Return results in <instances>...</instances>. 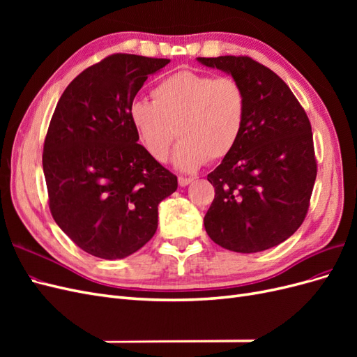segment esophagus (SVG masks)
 <instances>
[{"label": "esophagus", "instance_id": "obj_1", "mask_svg": "<svg viewBox=\"0 0 357 357\" xmlns=\"http://www.w3.org/2000/svg\"><path fill=\"white\" fill-rule=\"evenodd\" d=\"M192 181H193V178H190V177H178V185H180L181 188H185V186L190 185Z\"/></svg>", "mask_w": 357, "mask_h": 357}]
</instances>
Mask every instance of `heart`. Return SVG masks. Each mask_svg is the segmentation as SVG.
<instances>
[{"mask_svg": "<svg viewBox=\"0 0 357 357\" xmlns=\"http://www.w3.org/2000/svg\"><path fill=\"white\" fill-rule=\"evenodd\" d=\"M153 102L138 100L129 107L139 143L158 162H165L178 134L174 164L193 171L218 162L235 149L243 134L247 100L234 77L181 70L152 91Z\"/></svg>", "mask_w": 357, "mask_h": 357, "instance_id": "1", "label": "heart"}]
</instances>
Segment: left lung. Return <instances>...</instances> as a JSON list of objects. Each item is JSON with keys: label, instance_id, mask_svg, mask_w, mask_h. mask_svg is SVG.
I'll return each mask as SVG.
<instances>
[{"label": "left lung", "instance_id": "obj_1", "mask_svg": "<svg viewBox=\"0 0 357 357\" xmlns=\"http://www.w3.org/2000/svg\"><path fill=\"white\" fill-rule=\"evenodd\" d=\"M238 80L247 116L232 152L211 171L214 199L204 218L210 238L236 253L286 241L304 222L317 176L308 116L289 86L248 56L198 58Z\"/></svg>", "mask_w": 357, "mask_h": 357}]
</instances>
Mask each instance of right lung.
<instances>
[{
  "mask_svg": "<svg viewBox=\"0 0 357 357\" xmlns=\"http://www.w3.org/2000/svg\"><path fill=\"white\" fill-rule=\"evenodd\" d=\"M169 59L114 53L63 91L47 129L43 171L59 228L92 256L123 259L152 240L158 205L177 177L138 144L137 92Z\"/></svg>",
  "mask_w": 357,
  "mask_h": 357,
  "instance_id": "obj_1",
  "label": "right lung"
}]
</instances>
